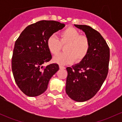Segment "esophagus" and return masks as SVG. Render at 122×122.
Masks as SVG:
<instances>
[{
    "label": "esophagus",
    "mask_w": 122,
    "mask_h": 122,
    "mask_svg": "<svg viewBox=\"0 0 122 122\" xmlns=\"http://www.w3.org/2000/svg\"><path fill=\"white\" fill-rule=\"evenodd\" d=\"M60 69H65V68H66V67H64V66H61V65H60Z\"/></svg>",
    "instance_id": "1"
}]
</instances>
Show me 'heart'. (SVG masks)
I'll use <instances>...</instances> for the list:
<instances>
[{"label": "heart", "mask_w": 122, "mask_h": 122, "mask_svg": "<svg viewBox=\"0 0 122 122\" xmlns=\"http://www.w3.org/2000/svg\"><path fill=\"white\" fill-rule=\"evenodd\" d=\"M47 47L53 55H56L64 48V52L55 56L53 61L61 65H66L75 61L79 63L84 60L90 50L91 44L89 39L76 28L69 27L61 31L59 38L50 36L47 39Z\"/></svg>", "instance_id": "b5f03b06"}]
</instances>
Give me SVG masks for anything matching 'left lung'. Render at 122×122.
<instances>
[{"instance_id":"8db88e82","label":"left lung","mask_w":122,"mask_h":122,"mask_svg":"<svg viewBox=\"0 0 122 122\" xmlns=\"http://www.w3.org/2000/svg\"><path fill=\"white\" fill-rule=\"evenodd\" d=\"M84 32L90 41L88 55L80 64L67 67L66 91L73 100L83 102L92 99L102 87L109 71L110 49L105 39L90 26L74 25Z\"/></svg>"}]
</instances>
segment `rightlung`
<instances>
[{"mask_svg": "<svg viewBox=\"0 0 122 122\" xmlns=\"http://www.w3.org/2000/svg\"><path fill=\"white\" fill-rule=\"evenodd\" d=\"M64 23L55 20H41L29 25L15 44L12 70L20 90L29 97L41 95L46 90L49 81L59 70L57 64L43 66L51 60L47 39L62 29Z\"/></svg>", "mask_w": 122, "mask_h": 122, "instance_id": "add662e5", "label": "right lung"}]
</instances>
